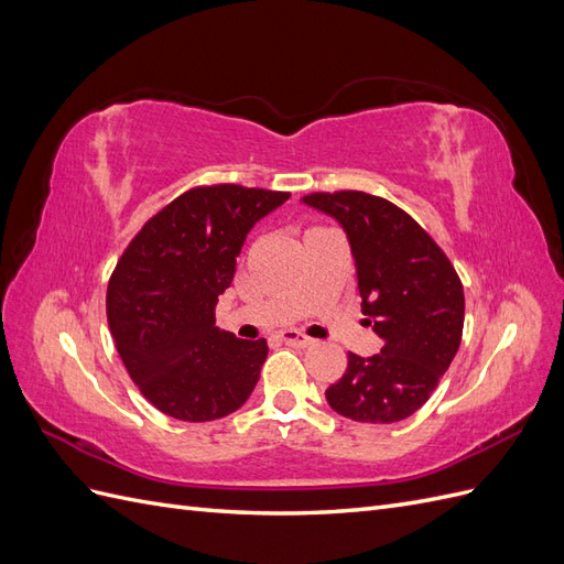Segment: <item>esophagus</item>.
<instances>
[{"instance_id":"1","label":"esophagus","mask_w":564,"mask_h":564,"mask_svg":"<svg viewBox=\"0 0 564 564\" xmlns=\"http://www.w3.org/2000/svg\"><path fill=\"white\" fill-rule=\"evenodd\" d=\"M280 338L284 340V344L294 346V348H308V346H313V344H315L313 338H308V336L301 334V332H296V329H284V332H280Z\"/></svg>"}]
</instances>
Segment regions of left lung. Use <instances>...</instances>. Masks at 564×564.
<instances>
[{
  "mask_svg": "<svg viewBox=\"0 0 564 564\" xmlns=\"http://www.w3.org/2000/svg\"><path fill=\"white\" fill-rule=\"evenodd\" d=\"M301 202L344 228L365 322L383 340L377 355H348L346 373L324 392L329 406L360 423L412 416L460 346L466 301L454 265L412 216L383 197L340 191Z\"/></svg>",
  "mask_w": 564,
  "mask_h": 564,
  "instance_id": "8db88e82",
  "label": "left lung"
}]
</instances>
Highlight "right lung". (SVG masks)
<instances>
[{
  "instance_id": "obj_1",
  "label": "right lung",
  "mask_w": 564,
  "mask_h": 564,
  "mask_svg": "<svg viewBox=\"0 0 564 564\" xmlns=\"http://www.w3.org/2000/svg\"><path fill=\"white\" fill-rule=\"evenodd\" d=\"M286 199L242 185L195 187L152 216L119 259L110 332L131 381L166 416L224 419L251 395L265 338L220 332L214 313L249 230Z\"/></svg>"
}]
</instances>
